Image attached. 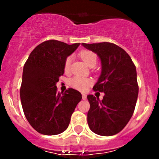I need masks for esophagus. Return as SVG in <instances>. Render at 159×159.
I'll list each match as a JSON object with an SVG mask.
<instances>
[{
	"label": "esophagus",
	"instance_id": "esophagus-1",
	"mask_svg": "<svg viewBox=\"0 0 159 159\" xmlns=\"http://www.w3.org/2000/svg\"><path fill=\"white\" fill-rule=\"evenodd\" d=\"M87 98V95L85 94H82V99L83 100H85Z\"/></svg>",
	"mask_w": 159,
	"mask_h": 159
}]
</instances>
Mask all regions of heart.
<instances>
[{"instance_id":"heart-1","label":"heart","mask_w":159,"mask_h":159,"mask_svg":"<svg viewBox=\"0 0 159 159\" xmlns=\"http://www.w3.org/2000/svg\"><path fill=\"white\" fill-rule=\"evenodd\" d=\"M79 56L81 59L84 61V63L89 67H94L97 64L98 57L97 55L94 52L91 51H81L79 53ZM72 62V57L68 56L65 61L64 64V68H65V72H68L70 70V65ZM68 83L72 88L79 90V91H85L92 84V80L90 78H86V77L81 76H75L70 78Z\"/></svg>"}]
</instances>
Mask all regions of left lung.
<instances>
[{
	"mask_svg": "<svg viewBox=\"0 0 159 159\" xmlns=\"http://www.w3.org/2000/svg\"><path fill=\"white\" fill-rule=\"evenodd\" d=\"M81 44L100 58L102 72L93 89L105 93L102 102L92 94L87 96L88 124L95 134L114 135L125 127L135 108L139 94L136 68L128 53L116 44Z\"/></svg>",
	"mask_w": 159,
	"mask_h": 159,
	"instance_id": "1",
	"label": "left lung"
}]
</instances>
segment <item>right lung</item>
<instances>
[{"label":"right lung","instance_id":"1","mask_svg":"<svg viewBox=\"0 0 159 159\" xmlns=\"http://www.w3.org/2000/svg\"><path fill=\"white\" fill-rule=\"evenodd\" d=\"M79 45L44 41L32 51L25 64L20 89L22 108L30 125L41 134L55 135L65 131L82 98L77 90L68 89L61 94L56 86L65 73V59Z\"/></svg>","mask_w":159,"mask_h":159}]
</instances>
